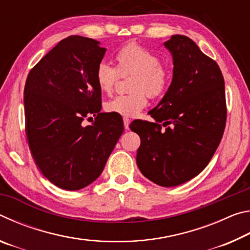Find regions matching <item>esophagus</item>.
<instances>
[{"label": "esophagus", "instance_id": "1", "mask_svg": "<svg viewBox=\"0 0 250 250\" xmlns=\"http://www.w3.org/2000/svg\"><path fill=\"white\" fill-rule=\"evenodd\" d=\"M124 125H125V130H129V125H130V119H129V118H126V117L124 118Z\"/></svg>", "mask_w": 250, "mask_h": 250}]
</instances>
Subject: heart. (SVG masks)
I'll list each match as a JSON object with an SVG mask.
<instances>
[{
  "instance_id": "heart-1",
  "label": "heart",
  "mask_w": 250,
  "mask_h": 250,
  "mask_svg": "<svg viewBox=\"0 0 250 250\" xmlns=\"http://www.w3.org/2000/svg\"><path fill=\"white\" fill-rule=\"evenodd\" d=\"M117 67L101 62L96 68L95 79L99 90L111 94L120 75L133 73L131 79V92L119 95L104 104L107 112L122 117H134L146 107L147 95L159 98L167 90L171 71L161 62L160 57L143 46L130 42L117 50L115 55Z\"/></svg>"
}]
</instances>
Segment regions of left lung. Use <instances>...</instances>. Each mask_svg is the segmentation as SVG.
I'll list each match as a JSON object with an SVG mask.
<instances>
[{
	"label": "left lung",
	"instance_id": "obj_1",
	"mask_svg": "<svg viewBox=\"0 0 250 250\" xmlns=\"http://www.w3.org/2000/svg\"><path fill=\"white\" fill-rule=\"evenodd\" d=\"M173 57V79L162 100L139 120L138 167L153 183L172 188L200 174L222 140L226 125L225 83L217 62L188 36L164 43ZM166 126L162 129V125Z\"/></svg>",
	"mask_w": 250,
	"mask_h": 250
}]
</instances>
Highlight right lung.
I'll return each mask as SVG.
<instances>
[{
	"label": "right lung",
	"instance_id": "right-lung-1",
	"mask_svg": "<svg viewBox=\"0 0 250 250\" xmlns=\"http://www.w3.org/2000/svg\"><path fill=\"white\" fill-rule=\"evenodd\" d=\"M98 41L68 36L29 71L24 88L25 132L41 172L67 191L92 183L124 132V122L100 112L95 73L105 53ZM95 117L93 125L84 119Z\"/></svg>",
	"mask_w": 250,
	"mask_h": 250
}]
</instances>
